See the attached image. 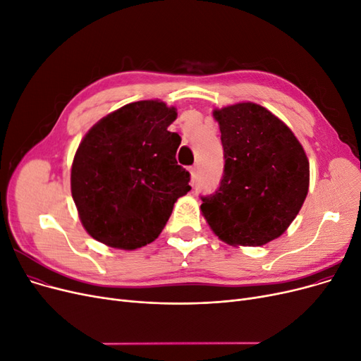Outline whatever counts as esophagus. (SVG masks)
Segmentation results:
<instances>
[{"label": "esophagus", "mask_w": 361, "mask_h": 361, "mask_svg": "<svg viewBox=\"0 0 361 361\" xmlns=\"http://www.w3.org/2000/svg\"><path fill=\"white\" fill-rule=\"evenodd\" d=\"M190 171H191V179H192V182L197 179V166H192L191 169H190Z\"/></svg>", "instance_id": "esophagus-1"}]
</instances>
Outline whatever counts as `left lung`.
<instances>
[{"mask_svg":"<svg viewBox=\"0 0 361 361\" xmlns=\"http://www.w3.org/2000/svg\"><path fill=\"white\" fill-rule=\"evenodd\" d=\"M225 169L217 191L201 197V212L229 245L260 247L279 238L300 213L310 164L281 118L254 102L217 109Z\"/></svg>","mask_w":361,"mask_h":361,"instance_id":"obj_1","label":"left lung"}]
</instances>
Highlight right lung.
I'll return each instance as SVG.
<instances>
[{
	"label": "right lung",
	"instance_id": "1",
	"mask_svg": "<svg viewBox=\"0 0 361 361\" xmlns=\"http://www.w3.org/2000/svg\"><path fill=\"white\" fill-rule=\"evenodd\" d=\"M176 117L163 101H136L83 136L71 186L82 225L97 241L120 250L152 243L191 190L190 171L175 159L180 136L167 130Z\"/></svg>",
	"mask_w": 361,
	"mask_h": 361
}]
</instances>
